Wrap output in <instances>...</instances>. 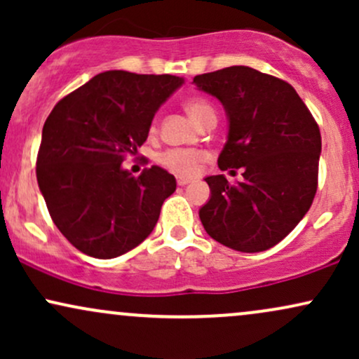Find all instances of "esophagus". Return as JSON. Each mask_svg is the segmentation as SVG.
Here are the masks:
<instances>
[{"label":"esophagus","instance_id":"obj_1","mask_svg":"<svg viewBox=\"0 0 359 359\" xmlns=\"http://www.w3.org/2000/svg\"><path fill=\"white\" fill-rule=\"evenodd\" d=\"M189 182H191V179H189V177H177V184L179 185H187Z\"/></svg>","mask_w":359,"mask_h":359}]
</instances>
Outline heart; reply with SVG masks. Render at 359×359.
<instances>
[{
	"instance_id": "obj_1",
	"label": "heart",
	"mask_w": 359,
	"mask_h": 359,
	"mask_svg": "<svg viewBox=\"0 0 359 359\" xmlns=\"http://www.w3.org/2000/svg\"><path fill=\"white\" fill-rule=\"evenodd\" d=\"M185 109H187L189 116L199 126L204 123L216 119V109L209 101L201 100V97H192L185 102ZM160 163L167 167L168 170L175 172L179 175H192L196 174L197 168L205 160V154L201 150H189V148H170V150L163 151L160 155Z\"/></svg>"
}]
</instances>
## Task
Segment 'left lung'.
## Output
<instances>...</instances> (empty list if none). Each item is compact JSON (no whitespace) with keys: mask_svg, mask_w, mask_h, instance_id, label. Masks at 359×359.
I'll return each instance as SVG.
<instances>
[{"mask_svg":"<svg viewBox=\"0 0 359 359\" xmlns=\"http://www.w3.org/2000/svg\"><path fill=\"white\" fill-rule=\"evenodd\" d=\"M224 106L228 140L221 170L243 180L205 177L211 197L199 209L205 233L228 248L258 253L280 243L306 216L317 191L319 126L290 84L246 65L194 77ZM234 172V170H229Z\"/></svg>","mask_w":359,"mask_h":359,"instance_id":"1","label":"left lung"}]
</instances>
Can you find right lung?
<instances>
[{
	"label": "right lung",
	"instance_id": "obj_1",
	"mask_svg": "<svg viewBox=\"0 0 359 359\" xmlns=\"http://www.w3.org/2000/svg\"><path fill=\"white\" fill-rule=\"evenodd\" d=\"M184 77L106 71L65 96L42 130L36 180L52 221L82 253L109 259L154 231L175 177L154 165L123 168L137 155L151 119Z\"/></svg>",
	"mask_w": 359,
	"mask_h": 359
}]
</instances>
